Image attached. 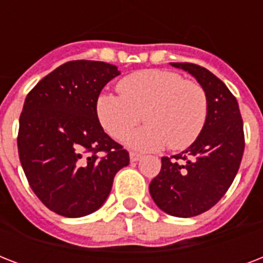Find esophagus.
<instances>
[{"label": "esophagus", "instance_id": "1", "mask_svg": "<svg viewBox=\"0 0 263 263\" xmlns=\"http://www.w3.org/2000/svg\"><path fill=\"white\" fill-rule=\"evenodd\" d=\"M142 154H139V153H129V158H131V161L132 162H136V161H139L140 158H142Z\"/></svg>", "mask_w": 263, "mask_h": 263}]
</instances>
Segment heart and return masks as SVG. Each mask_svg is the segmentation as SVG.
Returning <instances> with one entry per match:
<instances>
[{
  "label": "heart",
  "instance_id": "b5f03b06",
  "mask_svg": "<svg viewBox=\"0 0 263 263\" xmlns=\"http://www.w3.org/2000/svg\"><path fill=\"white\" fill-rule=\"evenodd\" d=\"M120 95L101 92L95 110L103 129L123 139L143 119L147 124L125 138L129 147L157 150L187 148L196 140L208 119V95L194 80L164 69H144L117 84Z\"/></svg>",
  "mask_w": 263,
  "mask_h": 263
}]
</instances>
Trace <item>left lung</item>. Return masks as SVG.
Segmentation results:
<instances>
[{
  "label": "left lung",
  "mask_w": 263,
  "mask_h": 263,
  "mask_svg": "<svg viewBox=\"0 0 263 263\" xmlns=\"http://www.w3.org/2000/svg\"><path fill=\"white\" fill-rule=\"evenodd\" d=\"M191 73L208 95V119L199 136L180 154L162 157L150 195L161 210L194 217L212 209L231 187L245 152V132L235 95L216 75L191 63H171Z\"/></svg>",
  "instance_id": "1"
}]
</instances>
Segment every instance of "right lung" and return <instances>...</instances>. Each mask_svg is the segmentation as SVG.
I'll use <instances>...</instances> for the list:
<instances>
[{"instance_id":"right-lung-1","label":"right lung","mask_w":263,"mask_h":263,"mask_svg":"<svg viewBox=\"0 0 263 263\" xmlns=\"http://www.w3.org/2000/svg\"><path fill=\"white\" fill-rule=\"evenodd\" d=\"M120 75L102 61L76 60L45 76L27 94L18 121L17 148L30 187L60 216L98 210L129 154L101 127L95 103Z\"/></svg>"}]
</instances>
